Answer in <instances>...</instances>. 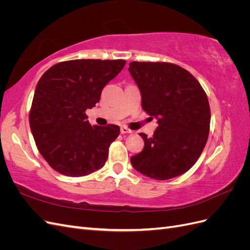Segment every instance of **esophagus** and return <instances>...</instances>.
Masks as SVG:
<instances>
[{
	"label": "esophagus",
	"mask_w": 250,
	"mask_h": 250,
	"mask_svg": "<svg viewBox=\"0 0 250 250\" xmlns=\"http://www.w3.org/2000/svg\"><path fill=\"white\" fill-rule=\"evenodd\" d=\"M133 131L132 130H130L129 128H127L126 126H122L121 127V133L122 134H126V133H132Z\"/></svg>",
	"instance_id": "obj_1"
}]
</instances>
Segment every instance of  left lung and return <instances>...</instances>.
<instances>
[{
	"label": "left lung",
	"mask_w": 250,
	"mask_h": 250,
	"mask_svg": "<svg viewBox=\"0 0 250 250\" xmlns=\"http://www.w3.org/2000/svg\"><path fill=\"white\" fill-rule=\"evenodd\" d=\"M128 70L142 96V107L157 118L152 137L140 133L143 150L130 157L133 168L156 180L181 175L197 162L210 122L208 96L193 75L171 62H132Z\"/></svg>",
	"instance_id": "left-lung-1"
}]
</instances>
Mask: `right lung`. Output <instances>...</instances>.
<instances>
[{
	"mask_svg": "<svg viewBox=\"0 0 250 250\" xmlns=\"http://www.w3.org/2000/svg\"><path fill=\"white\" fill-rule=\"evenodd\" d=\"M125 63L123 59L67 60L41 77L29 123L40 153L56 172L80 177L105 165L120 127L92 126L85 110L100 101L102 89Z\"/></svg>",
	"mask_w": 250,
	"mask_h": 250,
	"instance_id": "obj_1",
	"label": "right lung"
}]
</instances>
